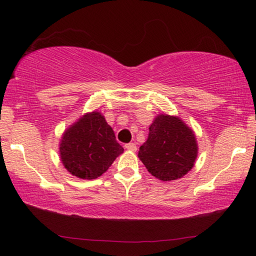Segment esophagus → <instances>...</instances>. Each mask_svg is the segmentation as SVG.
I'll return each mask as SVG.
<instances>
[{"instance_id": "34e87169", "label": "esophagus", "mask_w": 256, "mask_h": 256, "mask_svg": "<svg viewBox=\"0 0 256 256\" xmlns=\"http://www.w3.org/2000/svg\"><path fill=\"white\" fill-rule=\"evenodd\" d=\"M124 148L129 150V152H136V149H138V148H136L135 143H128V144L124 146Z\"/></svg>"}]
</instances>
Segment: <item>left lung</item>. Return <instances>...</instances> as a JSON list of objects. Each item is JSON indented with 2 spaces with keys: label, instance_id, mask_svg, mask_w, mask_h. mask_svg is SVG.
<instances>
[{
  "label": "left lung",
  "instance_id": "left-lung-1",
  "mask_svg": "<svg viewBox=\"0 0 256 256\" xmlns=\"http://www.w3.org/2000/svg\"><path fill=\"white\" fill-rule=\"evenodd\" d=\"M138 158L160 180L185 176L194 166L198 144L194 132L180 116L158 114L149 127L146 141L140 146Z\"/></svg>",
  "mask_w": 256,
  "mask_h": 256
}]
</instances>
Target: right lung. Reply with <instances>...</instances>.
Instances as JSON below:
<instances>
[{"instance_id":"obj_1","label":"right lung","mask_w":256,"mask_h":256,"mask_svg":"<svg viewBox=\"0 0 256 256\" xmlns=\"http://www.w3.org/2000/svg\"><path fill=\"white\" fill-rule=\"evenodd\" d=\"M122 152L114 130L98 110L82 115L65 129L59 142L62 166L80 180L100 177Z\"/></svg>"}]
</instances>
